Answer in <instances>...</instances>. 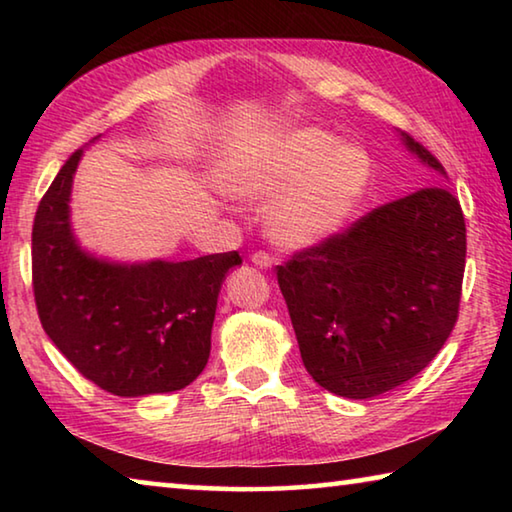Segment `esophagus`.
<instances>
[{
    "label": "esophagus",
    "mask_w": 512,
    "mask_h": 512,
    "mask_svg": "<svg viewBox=\"0 0 512 512\" xmlns=\"http://www.w3.org/2000/svg\"><path fill=\"white\" fill-rule=\"evenodd\" d=\"M250 262H253L257 268H264V271H268V268H273V257L264 253V250H257V253H253V257H250Z\"/></svg>",
    "instance_id": "obj_1"
}]
</instances>
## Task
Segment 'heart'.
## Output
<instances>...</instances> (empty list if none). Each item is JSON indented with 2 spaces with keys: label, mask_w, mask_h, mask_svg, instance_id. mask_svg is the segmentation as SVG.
Masks as SVG:
<instances>
[{
  "label": "heart",
  "mask_w": 512,
  "mask_h": 512,
  "mask_svg": "<svg viewBox=\"0 0 512 512\" xmlns=\"http://www.w3.org/2000/svg\"><path fill=\"white\" fill-rule=\"evenodd\" d=\"M375 176V162L359 144L318 126L246 137L228 149L221 185L239 201L266 207V232L275 244L311 248L339 235L357 214Z\"/></svg>",
  "instance_id": "obj_1"
}]
</instances>
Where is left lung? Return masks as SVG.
<instances>
[{
    "label": "left lung",
    "instance_id": "left-lung-1",
    "mask_svg": "<svg viewBox=\"0 0 512 512\" xmlns=\"http://www.w3.org/2000/svg\"><path fill=\"white\" fill-rule=\"evenodd\" d=\"M400 140L447 178L422 144L406 133ZM440 178L277 266L302 363L325 391L350 400L393 391L427 368L452 334L465 219Z\"/></svg>",
    "mask_w": 512,
    "mask_h": 512
}]
</instances>
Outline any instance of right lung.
Masks as SVG:
<instances>
[{
	"label": "right lung",
	"instance_id": "1",
	"mask_svg": "<svg viewBox=\"0 0 512 512\" xmlns=\"http://www.w3.org/2000/svg\"><path fill=\"white\" fill-rule=\"evenodd\" d=\"M81 158L83 149L69 155L33 221L40 323L67 361L103 391L119 397L180 391L210 359L216 300L241 257L232 250L131 264L85 250L69 210Z\"/></svg>",
	"mask_w": 512,
	"mask_h": 512
}]
</instances>
